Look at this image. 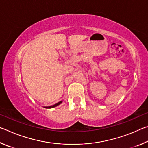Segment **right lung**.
<instances>
[{
	"label": "right lung",
	"instance_id": "right-lung-1",
	"mask_svg": "<svg viewBox=\"0 0 148 148\" xmlns=\"http://www.w3.org/2000/svg\"><path fill=\"white\" fill-rule=\"evenodd\" d=\"M62 103V101H60L59 102H57V104H54V105H52V106H44L45 108H54V107H56L58 106V105H59L60 104Z\"/></svg>",
	"mask_w": 148,
	"mask_h": 148
}]
</instances>
